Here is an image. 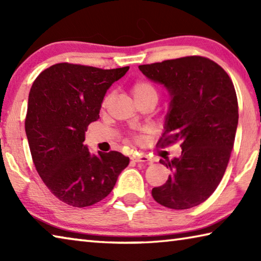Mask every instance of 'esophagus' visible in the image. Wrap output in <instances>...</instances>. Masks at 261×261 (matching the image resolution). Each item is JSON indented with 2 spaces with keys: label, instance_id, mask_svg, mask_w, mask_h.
<instances>
[{
  "label": "esophagus",
  "instance_id": "34e87169",
  "mask_svg": "<svg viewBox=\"0 0 261 261\" xmlns=\"http://www.w3.org/2000/svg\"><path fill=\"white\" fill-rule=\"evenodd\" d=\"M132 160L137 163H145V162L151 161V159H149L147 155H135L132 158Z\"/></svg>",
  "mask_w": 261,
  "mask_h": 261
}]
</instances>
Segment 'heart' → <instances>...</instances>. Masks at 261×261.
<instances>
[{"instance_id":"heart-1","label":"heart","mask_w":261,"mask_h":261,"mask_svg":"<svg viewBox=\"0 0 261 261\" xmlns=\"http://www.w3.org/2000/svg\"><path fill=\"white\" fill-rule=\"evenodd\" d=\"M131 91H132V94H134L136 100L146 98V96H149V95H154L158 98V91H156L155 86H154L152 83H149L147 81L135 82L131 86ZM110 99H112V94H107L105 96L103 102H102L103 107H106V106L108 105Z\"/></svg>"}]
</instances>
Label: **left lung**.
<instances>
[{"label": "left lung", "instance_id": "obj_1", "mask_svg": "<svg viewBox=\"0 0 261 261\" xmlns=\"http://www.w3.org/2000/svg\"><path fill=\"white\" fill-rule=\"evenodd\" d=\"M138 68L170 96L161 144L182 141L178 158L160 160L171 175L152 196L168 208H191L215 191L228 166L238 124L235 87L219 64L201 56Z\"/></svg>", "mask_w": 261, "mask_h": 261}]
</instances>
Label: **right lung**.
<instances>
[{
    "mask_svg": "<svg viewBox=\"0 0 261 261\" xmlns=\"http://www.w3.org/2000/svg\"><path fill=\"white\" fill-rule=\"evenodd\" d=\"M127 70L59 63L42 71L31 87L25 131L34 166L51 193L70 206L102 200L129 165L120 152L93 154L84 145L107 90Z\"/></svg>",
    "mask_w": 261,
    "mask_h": 261,
    "instance_id": "obj_1",
    "label": "right lung"
}]
</instances>
